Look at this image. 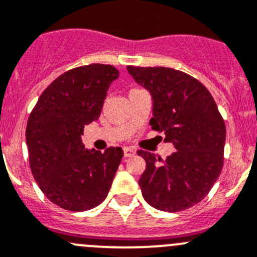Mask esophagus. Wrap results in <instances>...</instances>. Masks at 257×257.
<instances>
[{
  "label": "esophagus",
  "mask_w": 257,
  "mask_h": 257,
  "mask_svg": "<svg viewBox=\"0 0 257 257\" xmlns=\"http://www.w3.org/2000/svg\"><path fill=\"white\" fill-rule=\"evenodd\" d=\"M134 153H136V151L133 150V148H124V157H131V156H133Z\"/></svg>",
  "instance_id": "esophagus-1"
}]
</instances>
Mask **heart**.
Masks as SVG:
<instances>
[{
  "label": "heart",
  "instance_id": "obj_1",
  "mask_svg": "<svg viewBox=\"0 0 257 257\" xmlns=\"http://www.w3.org/2000/svg\"><path fill=\"white\" fill-rule=\"evenodd\" d=\"M132 91H138V88H133V90H131V92Z\"/></svg>",
  "mask_w": 257,
  "mask_h": 257
}]
</instances>
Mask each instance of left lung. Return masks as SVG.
Returning a JSON list of instances; mask_svg holds the SVG:
<instances>
[{"instance_id": "1", "label": "left lung", "mask_w": 257, "mask_h": 257, "mask_svg": "<svg viewBox=\"0 0 257 257\" xmlns=\"http://www.w3.org/2000/svg\"><path fill=\"white\" fill-rule=\"evenodd\" d=\"M153 100V131L165 134L175 152L166 160L140 150L146 170L140 179L148 204L180 212L198 204L223 167L226 125L213 96L190 74L167 67H126Z\"/></svg>"}]
</instances>
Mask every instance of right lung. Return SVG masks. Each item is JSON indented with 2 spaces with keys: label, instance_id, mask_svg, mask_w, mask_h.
Masks as SVG:
<instances>
[{
  "label": "right lung",
  "instance_id": "right-lung-1",
  "mask_svg": "<svg viewBox=\"0 0 257 257\" xmlns=\"http://www.w3.org/2000/svg\"><path fill=\"white\" fill-rule=\"evenodd\" d=\"M119 71L110 64L69 69L40 95L29 116V164L39 188L52 203L83 212L101 204L123 158L120 147L86 150L81 136L97 120L107 90Z\"/></svg>",
  "mask_w": 257,
  "mask_h": 257
}]
</instances>
